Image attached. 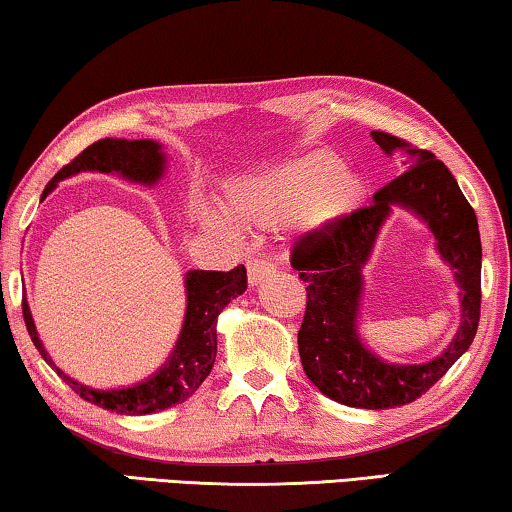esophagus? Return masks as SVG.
<instances>
[{"label": "esophagus", "instance_id": "esophagus-1", "mask_svg": "<svg viewBox=\"0 0 512 512\" xmlns=\"http://www.w3.org/2000/svg\"><path fill=\"white\" fill-rule=\"evenodd\" d=\"M273 273V264L269 259H250L248 262V282L250 285H259L266 276H271Z\"/></svg>", "mask_w": 512, "mask_h": 512}]
</instances>
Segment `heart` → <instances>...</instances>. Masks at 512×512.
I'll use <instances>...</instances> for the list:
<instances>
[{"mask_svg": "<svg viewBox=\"0 0 512 512\" xmlns=\"http://www.w3.org/2000/svg\"><path fill=\"white\" fill-rule=\"evenodd\" d=\"M365 183L342 160L312 151L264 167L227 188V211L248 225L289 223L301 234H326L361 207ZM195 220L207 230L232 232V219L220 209L195 204Z\"/></svg>", "mask_w": 512, "mask_h": 512, "instance_id": "b5f03b06", "label": "heart"}]
</instances>
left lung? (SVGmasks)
I'll return each mask as SVG.
<instances>
[{
	"label": "left lung",
	"mask_w": 512,
	"mask_h": 512,
	"mask_svg": "<svg viewBox=\"0 0 512 512\" xmlns=\"http://www.w3.org/2000/svg\"><path fill=\"white\" fill-rule=\"evenodd\" d=\"M386 154L402 151L407 172L377 190L372 204L354 211L326 234L296 246L292 266L308 282V305L299 331V354L308 379L326 398L356 409H391L414 402L446 375L474 342L480 319V248L476 213L451 170L425 149L400 137L370 133ZM395 208L423 219L435 247L461 287V326L439 357L425 364H391L360 340L357 317L364 291L362 269L376 236Z\"/></svg>",
	"instance_id": "1"
}]
</instances>
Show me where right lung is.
I'll list each match as a JSON object with an SVG mask.
<instances>
[{
    "label": "right lung",
    "mask_w": 512,
    "mask_h": 512,
    "mask_svg": "<svg viewBox=\"0 0 512 512\" xmlns=\"http://www.w3.org/2000/svg\"><path fill=\"white\" fill-rule=\"evenodd\" d=\"M165 170L167 154L160 142L105 137V140H98L82 151L73 163L61 167L55 177L50 179L48 186H45L41 202L57 188L59 181L75 177L80 172L117 174L121 179L142 183V186L151 188L165 177ZM183 287H186V312H183L179 338L174 342L170 356L165 358V363L160 365L154 375L126 388H108V391H101V388H91L80 384L78 379L68 377L64 370L57 368L50 354L45 352L25 296H22V315H25L29 338H32L38 354L43 356V361L75 393H80V398L126 416L154 414V411H163L167 407H174V404L186 402L202 386V381L209 377L218 352V315L223 312L227 303L246 292V266L239 264L236 269L227 273L188 271L183 276Z\"/></svg>",
    "instance_id": "1"
}]
</instances>
